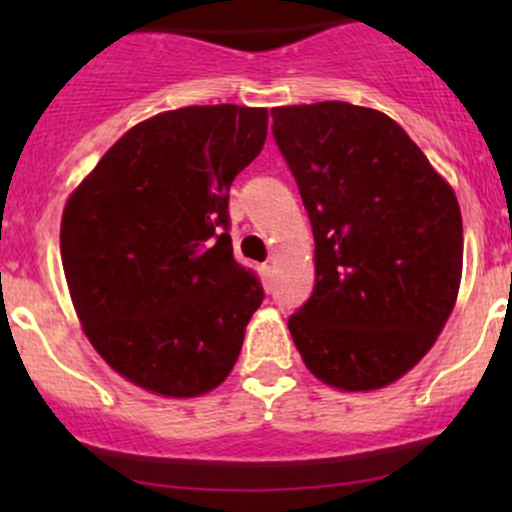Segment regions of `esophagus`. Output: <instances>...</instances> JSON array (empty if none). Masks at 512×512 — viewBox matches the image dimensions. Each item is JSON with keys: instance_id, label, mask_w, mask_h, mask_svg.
I'll return each mask as SVG.
<instances>
[{"instance_id": "esophagus-1", "label": "esophagus", "mask_w": 512, "mask_h": 512, "mask_svg": "<svg viewBox=\"0 0 512 512\" xmlns=\"http://www.w3.org/2000/svg\"><path fill=\"white\" fill-rule=\"evenodd\" d=\"M260 275H262V280L270 282L272 280V265H262L260 267Z\"/></svg>"}]
</instances>
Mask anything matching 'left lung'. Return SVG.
<instances>
[{"instance_id":"obj_1","label":"left lung","mask_w":512,"mask_h":512,"mask_svg":"<svg viewBox=\"0 0 512 512\" xmlns=\"http://www.w3.org/2000/svg\"><path fill=\"white\" fill-rule=\"evenodd\" d=\"M272 136L314 232V292L287 322L294 344L324 384L381 389L433 347L456 304V195L374 108H272Z\"/></svg>"}]
</instances>
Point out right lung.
Returning a JSON list of instances; mask_svg holds the SVG:
<instances>
[{
    "label": "right lung",
    "mask_w": 512,
    "mask_h": 512,
    "mask_svg": "<svg viewBox=\"0 0 512 512\" xmlns=\"http://www.w3.org/2000/svg\"><path fill=\"white\" fill-rule=\"evenodd\" d=\"M267 138L265 108L185 106L133 126L74 190L61 262L96 352L163 396L235 366L265 289L232 255L230 185Z\"/></svg>",
    "instance_id": "add662e5"
}]
</instances>
